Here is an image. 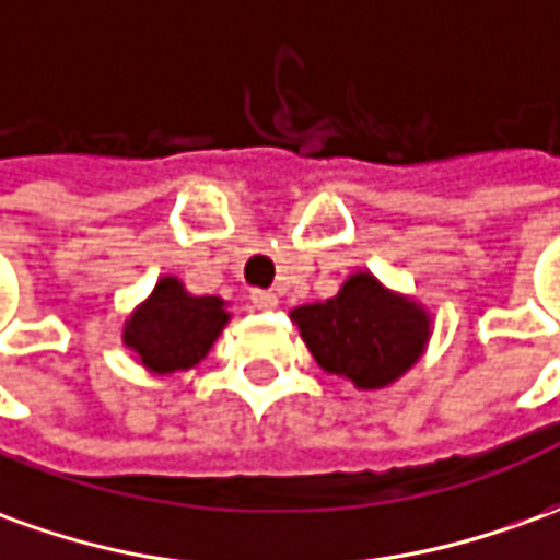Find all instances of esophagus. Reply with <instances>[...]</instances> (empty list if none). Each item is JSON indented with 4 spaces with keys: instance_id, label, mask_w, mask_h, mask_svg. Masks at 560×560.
I'll return each mask as SVG.
<instances>
[{
    "instance_id": "obj_1",
    "label": "esophagus",
    "mask_w": 560,
    "mask_h": 560,
    "mask_svg": "<svg viewBox=\"0 0 560 560\" xmlns=\"http://www.w3.org/2000/svg\"><path fill=\"white\" fill-rule=\"evenodd\" d=\"M249 299H253V307H256V311H273V307L280 304V299H277L273 292H265V289H256Z\"/></svg>"
}]
</instances>
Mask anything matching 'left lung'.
<instances>
[{"label": "left lung", "instance_id": "left-lung-1", "mask_svg": "<svg viewBox=\"0 0 560 560\" xmlns=\"http://www.w3.org/2000/svg\"><path fill=\"white\" fill-rule=\"evenodd\" d=\"M292 323L329 375L357 390H384L423 357L433 314L415 295L384 287L372 271H353L338 295L295 307Z\"/></svg>", "mask_w": 560, "mask_h": 560}]
</instances>
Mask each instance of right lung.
I'll list each match as a JSON object with an SVG mask.
<instances>
[{
    "mask_svg": "<svg viewBox=\"0 0 560 560\" xmlns=\"http://www.w3.org/2000/svg\"><path fill=\"white\" fill-rule=\"evenodd\" d=\"M229 302L219 295H195L179 277H161L121 329V345L145 372L173 375L195 369L229 326Z\"/></svg>",
    "mask_w": 560,
    "mask_h": 560,
    "instance_id": "add662e5",
    "label": "right lung"
}]
</instances>
